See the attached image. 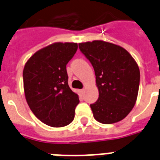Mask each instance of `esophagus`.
<instances>
[{"label": "esophagus", "mask_w": 160, "mask_h": 160, "mask_svg": "<svg viewBox=\"0 0 160 160\" xmlns=\"http://www.w3.org/2000/svg\"><path fill=\"white\" fill-rule=\"evenodd\" d=\"M84 93H85V89H82V90H80V94H81L82 95Z\"/></svg>", "instance_id": "1"}]
</instances>
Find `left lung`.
Instances as JSON below:
<instances>
[{
    "label": "left lung",
    "mask_w": 160,
    "mask_h": 160,
    "mask_svg": "<svg viewBox=\"0 0 160 160\" xmlns=\"http://www.w3.org/2000/svg\"><path fill=\"white\" fill-rule=\"evenodd\" d=\"M78 46L95 73L99 95L90 104L94 118L104 124L121 121L136 102L140 82L138 65L125 49L114 44L94 41Z\"/></svg>",
    "instance_id": "left-lung-1"
}]
</instances>
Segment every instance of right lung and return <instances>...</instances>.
I'll return each mask as SVG.
<instances>
[{"instance_id": "add662e5", "label": "right lung", "mask_w": 160, "mask_h": 160, "mask_svg": "<svg viewBox=\"0 0 160 160\" xmlns=\"http://www.w3.org/2000/svg\"><path fill=\"white\" fill-rule=\"evenodd\" d=\"M77 49V43H53L36 52L24 68L28 105L38 119L53 128L70 124L79 103L78 94L68 85L66 71Z\"/></svg>"}]
</instances>
